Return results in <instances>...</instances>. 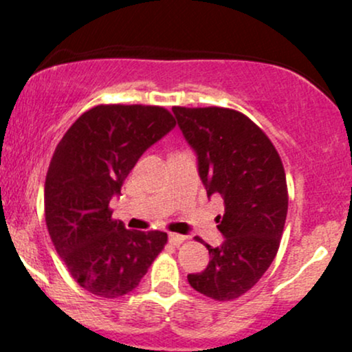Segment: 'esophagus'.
<instances>
[{
    "label": "esophagus",
    "instance_id": "1",
    "mask_svg": "<svg viewBox=\"0 0 352 352\" xmlns=\"http://www.w3.org/2000/svg\"><path fill=\"white\" fill-rule=\"evenodd\" d=\"M168 241H170L172 245L179 246L180 243H184V241H185V236L179 235V233H168Z\"/></svg>",
    "mask_w": 352,
    "mask_h": 352
}]
</instances>
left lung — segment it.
Segmentation results:
<instances>
[{"label":"left lung","mask_w":352,"mask_h":352,"mask_svg":"<svg viewBox=\"0 0 352 352\" xmlns=\"http://www.w3.org/2000/svg\"><path fill=\"white\" fill-rule=\"evenodd\" d=\"M177 124L197 155L207 195H221L217 217L225 240L205 243L207 268L188 274L195 292L230 301L252 289L280 248L288 212L281 159L272 140L241 112L223 107H172ZM200 241V238H199Z\"/></svg>","instance_id":"8db88e82"}]
</instances>
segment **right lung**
Wrapping results in <instances>:
<instances>
[{
	"label": "right lung",
	"instance_id": "add662e5",
	"mask_svg": "<svg viewBox=\"0 0 352 352\" xmlns=\"http://www.w3.org/2000/svg\"><path fill=\"white\" fill-rule=\"evenodd\" d=\"M175 127L157 106H96L71 125L56 147L44 213L56 252L89 293L119 298L137 288L167 243V233L127 230L109 201L142 153Z\"/></svg>",
	"mask_w": 352,
	"mask_h": 352
}]
</instances>
